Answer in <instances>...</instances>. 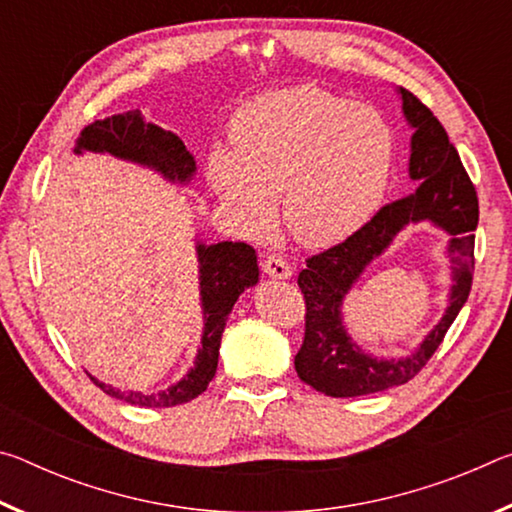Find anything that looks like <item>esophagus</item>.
I'll return each instance as SVG.
<instances>
[{"label": "esophagus", "mask_w": 512, "mask_h": 512, "mask_svg": "<svg viewBox=\"0 0 512 512\" xmlns=\"http://www.w3.org/2000/svg\"><path fill=\"white\" fill-rule=\"evenodd\" d=\"M262 271H264V275L273 277V280H289L293 273L291 266L277 255H266L262 259Z\"/></svg>", "instance_id": "esophagus-1"}]
</instances>
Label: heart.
<instances>
[{
	"label": "heart",
	"instance_id": "1",
	"mask_svg": "<svg viewBox=\"0 0 512 512\" xmlns=\"http://www.w3.org/2000/svg\"><path fill=\"white\" fill-rule=\"evenodd\" d=\"M232 151L207 153L216 198L250 235L277 219L300 244H341L384 201L395 169V131L377 108L314 85L262 94L230 124Z\"/></svg>",
	"mask_w": 512,
	"mask_h": 512
}]
</instances>
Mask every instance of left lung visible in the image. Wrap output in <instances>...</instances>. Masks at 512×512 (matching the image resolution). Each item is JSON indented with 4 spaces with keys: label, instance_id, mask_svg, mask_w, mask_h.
<instances>
[{
    "label": "left lung",
    "instance_id": "obj_1",
    "mask_svg": "<svg viewBox=\"0 0 512 512\" xmlns=\"http://www.w3.org/2000/svg\"><path fill=\"white\" fill-rule=\"evenodd\" d=\"M411 135L409 180L418 185L402 201L381 207L372 219L343 244L307 259L298 275L305 293V341L296 354L298 377L329 397H361L388 391L413 379L438 350L463 309L472 289L474 230L479 225V201L461 158L433 112L397 88ZM429 222L450 235V293L446 314L428 336L402 358H377L351 339L342 305L365 268L392 245L409 224Z\"/></svg>",
    "mask_w": 512,
    "mask_h": 512
}]
</instances>
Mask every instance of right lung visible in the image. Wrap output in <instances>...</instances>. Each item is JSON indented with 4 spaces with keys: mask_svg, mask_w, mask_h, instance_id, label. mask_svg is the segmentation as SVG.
Listing matches in <instances>:
<instances>
[{
    "mask_svg": "<svg viewBox=\"0 0 512 512\" xmlns=\"http://www.w3.org/2000/svg\"><path fill=\"white\" fill-rule=\"evenodd\" d=\"M72 153L112 155L117 160L133 162L137 167L158 173L162 180H167L171 185L187 187L196 176V158L194 153H189L185 142L176 133L164 131L155 124H146L137 110L92 121L76 137ZM196 262L203 332L194 366L176 384L155 393L119 391V388L103 384V381L90 375L103 393L124 400L126 404L144 406V409H164V406L194 400L210 384L216 372V363H219L225 320H228L241 293L259 282V266L255 248L244 244V241L205 244L203 239H196Z\"/></svg>",
    "mask_w": 512,
    "mask_h": 512,
    "instance_id": "1",
    "label": "right lung"
}]
</instances>
